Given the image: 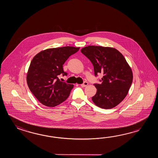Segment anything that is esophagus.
Segmentation results:
<instances>
[{
  "label": "esophagus",
  "mask_w": 158,
  "mask_h": 158,
  "mask_svg": "<svg viewBox=\"0 0 158 158\" xmlns=\"http://www.w3.org/2000/svg\"><path fill=\"white\" fill-rule=\"evenodd\" d=\"M87 85H88V82H84V84L81 85V86L83 87H86V86H87Z\"/></svg>",
  "instance_id": "1"
}]
</instances>
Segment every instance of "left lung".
I'll return each mask as SVG.
<instances>
[{
    "label": "left lung",
    "mask_w": 158,
    "mask_h": 158,
    "mask_svg": "<svg viewBox=\"0 0 158 158\" xmlns=\"http://www.w3.org/2000/svg\"><path fill=\"white\" fill-rule=\"evenodd\" d=\"M81 51L92 63L95 75L103 74L102 83L94 85L97 90L92 101L103 109L116 107L127 95L133 81L131 68L124 56L113 47L89 46Z\"/></svg>",
    "instance_id": "1"
}]
</instances>
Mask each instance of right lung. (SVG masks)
Listing matches in <instances>:
<instances>
[{
    "label": "right lung",
    "mask_w": 158,
    "mask_h": 158,
    "mask_svg": "<svg viewBox=\"0 0 158 158\" xmlns=\"http://www.w3.org/2000/svg\"><path fill=\"white\" fill-rule=\"evenodd\" d=\"M80 47L65 46L47 48L33 57L27 72L30 91L42 104L55 107L65 101L74 85L60 81L59 75H67L63 65Z\"/></svg>",
    "instance_id": "1"
}]
</instances>
